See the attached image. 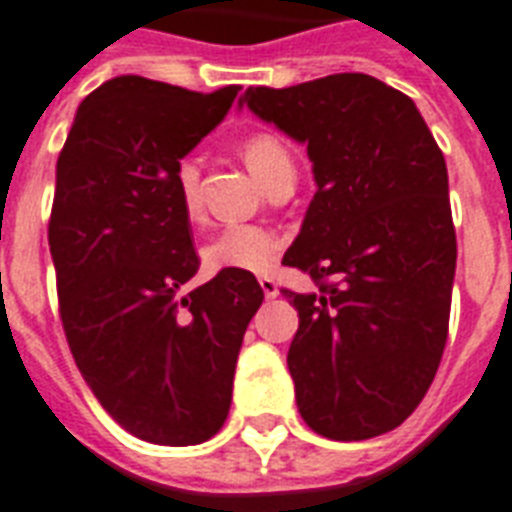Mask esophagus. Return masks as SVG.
<instances>
[{
	"label": "esophagus",
	"mask_w": 512,
	"mask_h": 512,
	"mask_svg": "<svg viewBox=\"0 0 512 512\" xmlns=\"http://www.w3.org/2000/svg\"><path fill=\"white\" fill-rule=\"evenodd\" d=\"M259 285H261V290H264V296H267V298H277V293H280L275 277H267V275L259 277Z\"/></svg>",
	"instance_id": "esophagus-1"
}]
</instances>
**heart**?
Instances as JSON below:
<instances>
[{"label": "heart", "mask_w": 512, "mask_h": 512, "mask_svg": "<svg viewBox=\"0 0 512 512\" xmlns=\"http://www.w3.org/2000/svg\"><path fill=\"white\" fill-rule=\"evenodd\" d=\"M240 155L248 163V169L256 174L261 185L267 187L277 177L296 171L293 153L275 132H251L240 142ZM174 187H177L179 203L190 222L200 219V163L195 158H182L174 169ZM280 256V237L259 224H227L211 235L200 248L203 267L211 275L219 272H248L259 275L275 267Z\"/></svg>", "instance_id": "obj_1"}]
</instances>
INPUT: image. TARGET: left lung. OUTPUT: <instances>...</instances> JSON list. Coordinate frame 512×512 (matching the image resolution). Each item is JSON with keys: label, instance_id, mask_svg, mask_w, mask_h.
Returning <instances> with one entry per match:
<instances>
[{"label": "left lung", "instance_id": "obj_1", "mask_svg": "<svg viewBox=\"0 0 512 512\" xmlns=\"http://www.w3.org/2000/svg\"><path fill=\"white\" fill-rule=\"evenodd\" d=\"M243 102L314 163L317 192L282 259L320 288L282 290L298 309V412L335 441L394 431L447 346L457 237L444 155L415 102L367 73L251 87Z\"/></svg>", "mask_w": 512, "mask_h": 512}]
</instances>
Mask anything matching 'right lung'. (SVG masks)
Wrapping results in <instances>:
<instances>
[{"label":"right lung","mask_w":512,"mask_h":512,"mask_svg":"<svg viewBox=\"0 0 512 512\" xmlns=\"http://www.w3.org/2000/svg\"><path fill=\"white\" fill-rule=\"evenodd\" d=\"M237 92L118 76L81 102L57 158L49 251L71 354L110 418L166 447L222 428L245 327L264 301L248 272L179 293L200 259L174 169Z\"/></svg>","instance_id":"1"}]
</instances>
